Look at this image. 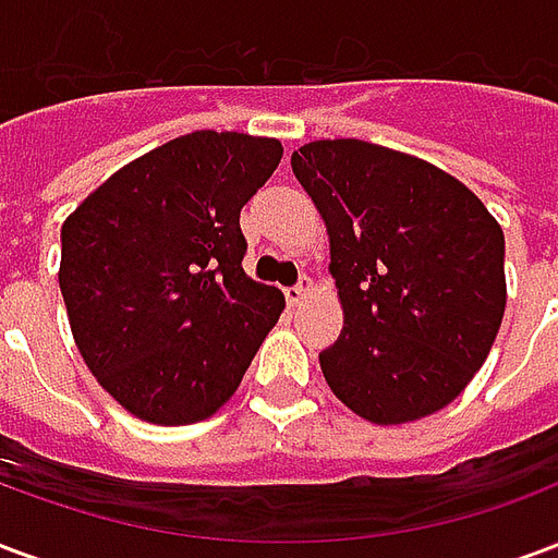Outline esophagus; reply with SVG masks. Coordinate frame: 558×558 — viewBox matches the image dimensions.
I'll use <instances>...</instances> for the list:
<instances>
[{
	"mask_svg": "<svg viewBox=\"0 0 558 558\" xmlns=\"http://www.w3.org/2000/svg\"><path fill=\"white\" fill-rule=\"evenodd\" d=\"M311 290H314L311 278H302L299 283H295V287H287V290H283V295H287V302H290L292 307H299V304L307 299V292H311Z\"/></svg>",
	"mask_w": 558,
	"mask_h": 558,
	"instance_id": "obj_1",
	"label": "esophagus"
}]
</instances>
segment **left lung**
<instances>
[{
  "label": "left lung",
  "mask_w": 558,
  "mask_h": 558,
  "mask_svg": "<svg viewBox=\"0 0 558 558\" xmlns=\"http://www.w3.org/2000/svg\"><path fill=\"white\" fill-rule=\"evenodd\" d=\"M292 172L326 220L340 338L328 388L374 424L439 412L490 355L505 314V235L466 184L364 140H316Z\"/></svg>",
  "instance_id": "left-lung-1"
}]
</instances>
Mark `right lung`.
<instances>
[{"mask_svg": "<svg viewBox=\"0 0 558 558\" xmlns=\"http://www.w3.org/2000/svg\"><path fill=\"white\" fill-rule=\"evenodd\" d=\"M280 155L271 137L194 131L113 172L62 223L68 323L131 415H215L278 323L283 295L244 275L239 215Z\"/></svg>", "mask_w": 558, "mask_h": 558, "instance_id": "1", "label": "right lung"}]
</instances>
